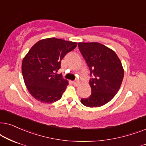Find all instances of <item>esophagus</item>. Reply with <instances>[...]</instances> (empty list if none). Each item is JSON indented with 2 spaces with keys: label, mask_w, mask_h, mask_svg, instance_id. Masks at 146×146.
<instances>
[{
  "label": "esophagus",
  "mask_w": 146,
  "mask_h": 146,
  "mask_svg": "<svg viewBox=\"0 0 146 146\" xmlns=\"http://www.w3.org/2000/svg\"><path fill=\"white\" fill-rule=\"evenodd\" d=\"M73 84L75 86H77V85H78L79 84V81H73Z\"/></svg>",
  "instance_id": "34e87169"
}]
</instances>
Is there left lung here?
Returning a JSON list of instances; mask_svg holds the SVG:
<instances>
[{
	"label": "left lung",
	"mask_w": 146,
	"mask_h": 146,
	"mask_svg": "<svg viewBox=\"0 0 146 146\" xmlns=\"http://www.w3.org/2000/svg\"><path fill=\"white\" fill-rule=\"evenodd\" d=\"M79 50L89 67L91 96L81 102L89 108H98L110 102L121 87L124 70L117 54L97 42H79Z\"/></svg>",
	"instance_id": "8db88e82"
}]
</instances>
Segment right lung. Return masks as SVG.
Returning a JSON list of instances; mask_svg holds the SVG:
<instances>
[{
    "label": "right lung",
    "mask_w": 146,
    "mask_h": 146,
    "mask_svg": "<svg viewBox=\"0 0 146 146\" xmlns=\"http://www.w3.org/2000/svg\"><path fill=\"white\" fill-rule=\"evenodd\" d=\"M77 42L47 38L36 42L22 62V74L29 92L37 101L51 104L61 98L69 85L57 74L61 61L76 48Z\"/></svg>",
    "instance_id": "right-lung-1"
}]
</instances>
